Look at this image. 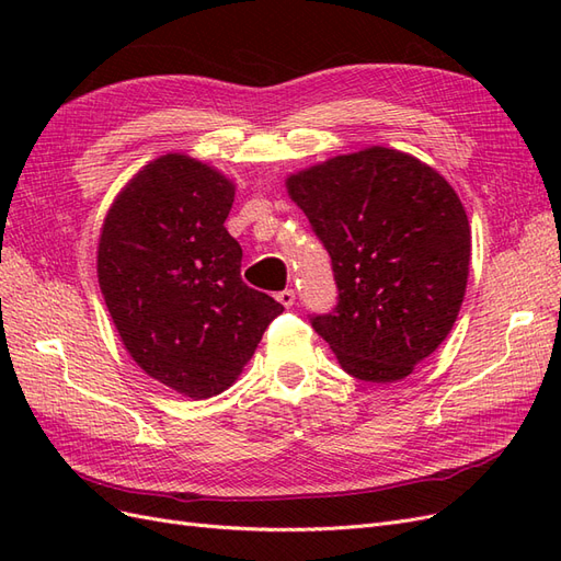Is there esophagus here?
Returning <instances> with one entry per match:
<instances>
[{
  "label": "esophagus",
  "mask_w": 561,
  "mask_h": 561,
  "mask_svg": "<svg viewBox=\"0 0 561 561\" xmlns=\"http://www.w3.org/2000/svg\"><path fill=\"white\" fill-rule=\"evenodd\" d=\"M276 299L283 304L285 309H290L293 304H295V290H283V293H278V295H276Z\"/></svg>",
  "instance_id": "obj_1"
}]
</instances>
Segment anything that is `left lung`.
<instances>
[{"label":"left lung","mask_w":561,"mask_h":561,"mask_svg":"<svg viewBox=\"0 0 561 561\" xmlns=\"http://www.w3.org/2000/svg\"><path fill=\"white\" fill-rule=\"evenodd\" d=\"M287 196L332 257L339 304L313 318L355 379L393 383L445 342L461 311L470 225L435 168L367 147L290 173Z\"/></svg>","instance_id":"1"}]
</instances>
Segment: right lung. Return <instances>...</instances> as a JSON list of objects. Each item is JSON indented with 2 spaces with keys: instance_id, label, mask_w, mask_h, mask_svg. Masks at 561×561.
I'll list each match as a JSON object with an SVG mask.
<instances>
[{
  "instance_id": "1",
  "label": "right lung",
  "mask_w": 561,
  "mask_h": 561,
  "mask_svg": "<svg viewBox=\"0 0 561 561\" xmlns=\"http://www.w3.org/2000/svg\"><path fill=\"white\" fill-rule=\"evenodd\" d=\"M236 184L171 151L142 165L100 227L98 283L114 328L147 377L206 400L241 377L283 307L241 280L227 231Z\"/></svg>"
}]
</instances>
